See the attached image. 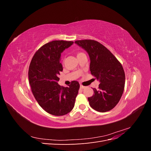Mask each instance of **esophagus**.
Listing matches in <instances>:
<instances>
[{
	"label": "esophagus",
	"instance_id": "34e87169",
	"mask_svg": "<svg viewBox=\"0 0 151 151\" xmlns=\"http://www.w3.org/2000/svg\"><path fill=\"white\" fill-rule=\"evenodd\" d=\"M84 88H85V87H84V86H83L82 84L80 85V88H81V89H84Z\"/></svg>",
	"mask_w": 151,
	"mask_h": 151
}]
</instances>
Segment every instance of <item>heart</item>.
<instances>
[{"mask_svg": "<svg viewBox=\"0 0 151 151\" xmlns=\"http://www.w3.org/2000/svg\"><path fill=\"white\" fill-rule=\"evenodd\" d=\"M83 54H84V53H83V52H76V55H77V57L78 58L79 56H81V55H83Z\"/></svg>", "mask_w": 151, "mask_h": 151, "instance_id": "b5f03b06", "label": "heart"}]
</instances>
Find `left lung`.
I'll use <instances>...</instances> for the list:
<instances>
[{"label":"left lung","mask_w":151,"mask_h":151,"mask_svg":"<svg viewBox=\"0 0 151 151\" xmlns=\"http://www.w3.org/2000/svg\"><path fill=\"white\" fill-rule=\"evenodd\" d=\"M88 53L91 74L99 81L98 89L93 88L88 98L90 106L99 112H106L119 102L125 88V76L121 63L101 43L93 40L75 42Z\"/></svg>","instance_id":"1"}]
</instances>
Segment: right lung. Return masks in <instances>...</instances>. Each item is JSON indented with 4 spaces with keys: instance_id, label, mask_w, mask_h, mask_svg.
I'll return each instance as SVG.
<instances>
[{
    "instance_id": "1",
    "label": "right lung",
    "mask_w": 151,
    "mask_h": 151,
    "mask_svg": "<svg viewBox=\"0 0 151 151\" xmlns=\"http://www.w3.org/2000/svg\"><path fill=\"white\" fill-rule=\"evenodd\" d=\"M73 43L55 40L45 44L36 52L29 64V83L34 97L45 111L55 116L70 112L78 94L80 85L76 81L68 87L58 84L63 70L61 53Z\"/></svg>"
}]
</instances>
